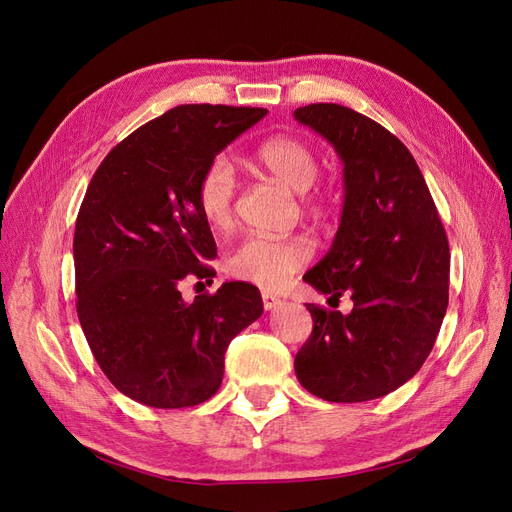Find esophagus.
<instances>
[{"mask_svg":"<svg viewBox=\"0 0 512 512\" xmlns=\"http://www.w3.org/2000/svg\"><path fill=\"white\" fill-rule=\"evenodd\" d=\"M277 305H282V299H277L275 294H271V292H262V307L267 309V312H271V309H275Z\"/></svg>","mask_w":512,"mask_h":512,"instance_id":"34e87169","label":"esophagus"}]
</instances>
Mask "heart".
Here are the masks:
<instances>
[{
    "mask_svg": "<svg viewBox=\"0 0 512 512\" xmlns=\"http://www.w3.org/2000/svg\"><path fill=\"white\" fill-rule=\"evenodd\" d=\"M254 164L267 177L286 185L288 190L303 194L318 177V156L301 138L271 136L254 151ZM198 209L213 228H226L232 218L235 200V177L224 158L213 160L198 181ZM312 256V245L301 237L277 239L267 235L245 237L226 260L232 277L252 282L262 288L286 284Z\"/></svg>",
    "mask_w": 512,
    "mask_h": 512,
    "instance_id": "obj_1",
    "label": "heart"
}]
</instances>
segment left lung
I'll use <instances>...</instances> for the list:
<instances>
[{
    "label": "left lung",
    "mask_w": 512,
    "mask_h": 512,
    "mask_svg": "<svg viewBox=\"0 0 512 512\" xmlns=\"http://www.w3.org/2000/svg\"><path fill=\"white\" fill-rule=\"evenodd\" d=\"M294 119L344 164V207L331 250L303 280L350 314L307 303L312 335L294 356L305 389L335 404L378 399L423 367L448 305V239L421 168L380 123L342 104H307Z\"/></svg>",
    "instance_id": "left-lung-1"
}]
</instances>
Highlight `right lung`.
Wrapping results in <instances>:
<instances>
[{
  "mask_svg": "<svg viewBox=\"0 0 512 512\" xmlns=\"http://www.w3.org/2000/svg\"><path fill=\"white\" fill-rule=\"evenodd\" d=\"M267 108L181 104L111 149L74 228L76 312L115 389L151 408L218 393L230 339L260 318L256 286L226 282L185 303V275L209 277L211 228L198 209L205 168Z\"/></svg>",
  "mask_w": 512,
  "mask_h": 512,
  "instance_id": "add662e5",
  "label": "right lung"
}]
</instances>
